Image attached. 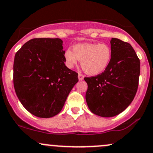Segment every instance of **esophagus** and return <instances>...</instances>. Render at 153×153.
<instances>
[{
  "label": "esophagus",
  "instance_id": "34e87169",
  "mask_svg": "<svg viewBox=\"0 0 153 153\" xmlns=\"http://www.w3.org/2000/svg\"><path fill=\"white\" fill-rule=\"evenodd\" d=\"M83 78H84V75H83V74L81 73L78 74V79H79L80 81H82V80L83 79Z\"/></svg>",
  "mask_w": 153,
  "mask_h": 153
}]
</instances>
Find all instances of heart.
Returning a JSON list of instances; mask_svg holds the SVG:
<instances>
[{"instance_id": "obj_1", "label": "heart", "mask_w": 153, "mask_h": 153, "mask_svg": "<svg viewBox=\"0 0 153 153\" xmlns=\"http://www.w3.org/2000/svg\"><path fill=\"white\" fill-rule=\"evenodd\" d=\"M111 48L106 44L83 43L73 47V51L67 50L64 53L66 65L72 68L81 61V67L85 72L96 75L105 70L111 59Z\"/></svg>"}]
</instances>
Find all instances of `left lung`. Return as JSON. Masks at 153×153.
<instances>
[{
    "label": "left lung",
    "mask_w": 153,
    "mask_h": 153,
    "mask_svg": "<svg viewBox=\"0 0 153 153\" xmlns=\"http://www.w3.org/2000/svg\"><path fill=\"white\" fill-rule=\"evenodd\" d=\"M112 56L104 72L86 77V100L90 111L102 117L118 115L128 108L136 94L140 75V60L129 43L111 40Z\"/></svg>",
    "instance_id": "left-lung-1"
}]
</instances>
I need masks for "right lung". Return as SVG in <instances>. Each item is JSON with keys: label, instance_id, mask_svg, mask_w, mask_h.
<instances>
[{"label": "right lung", "instance_id": "right-lung-1", "mask_svg": "<svg viewBox=\"0 0 153 153\" xmlns=\"http://www.w3.org/2000/svg\"><path fill=\"white\" fill-rule=\"evenodd\" d=\"M61 39L34 38L16 53L13 82L25 109L41 118L59 113L78 81V73L66 67Z\"/></svg>", "mask_w": 153, "mask_h": 153}]
</instances>
